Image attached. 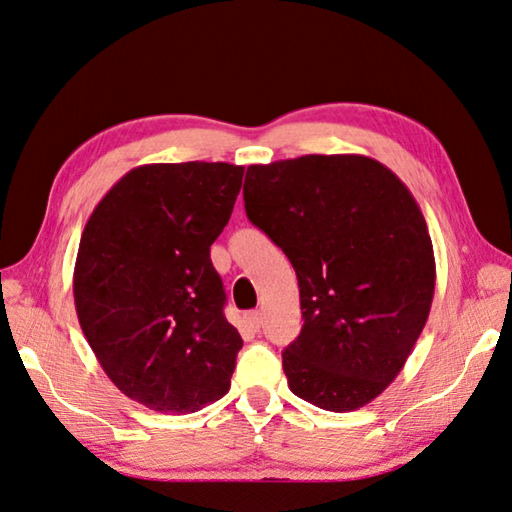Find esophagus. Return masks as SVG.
Returning <instances> with one entry per match:
<instances>
[{
    "instance_id": "1",
    "label": "esophagus",
    "mask_w": 512,
    "mask_h": 512,
    "mask_svg": "<svg viewBox=\"0 0 512 512\" xmlns=\"http://www.w3.org/2000/svg\"><path fill=\"white\" fill-rule=\"evenodd\" d=\"M245 322H247L249 329H254V331L261 329V324H263L261 311H251V313H247V315H245Z\"/></svg>"
}]
</instances>
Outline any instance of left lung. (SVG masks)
<instances>
[{"mask_svg": "<svg viewBox=\"0 0 512 512\" xmlns=\"http://www.w3.org/2000/svg\"><path fill=\"white\" fill-rule=\"evenodd\" d=\"M242 195L249 222L297 272L304 326L283 351L290 390L333 413L370 404L431 311L435 258L415 197L358 154L249 165Z\"/></svg>", "mask_w": 512, "mask_h": 512, "instance_id": "8db88e82", "label": "left lung"}]
</instances>
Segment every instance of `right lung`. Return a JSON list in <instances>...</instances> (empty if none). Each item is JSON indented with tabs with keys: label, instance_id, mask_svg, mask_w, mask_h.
Here are the masks:
<instances>
[{
	"label": "right lung",
	"instance_id": "obj_1",
	"mask_svg": "<svg viewBox=\"0 0 512 512\" xmlns=\"http://www.w3.org/2000/svg\"><path fill=\"white\" fill-rule=\"evenodd\" d=\"M242 174L204 161L133 167L81 233V331L117 390L158 413H195L231 388L242 338L224 317L211 245Z\"/></svg>",
	"mask_w": 512,
	"mask_h": 512
}]
</instances>
